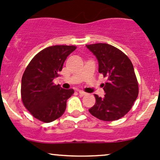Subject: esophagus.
<instances>
[{
    "mask_svg": "<svg viewBox=\"0 0 160 160\" xmlns=\"http://www.w3.org/2000/svg\"><path fill=\"white\" fill-rule=\"evenodd\" d=\"M78 92L81 95V96H85V95H87V92H85L83 90H78Z\"/></svg>",
    "mask_w": 160,
    "mask_h": 160,
    "instance_id": "obj_1",
    "label": "esophagus"
}]
</instances>
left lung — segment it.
Instances as JSON below:
<instances>
[{"label":"left lung","instance_id":"obj_1","mask_svg":"<svg viewBox=\"0 0 160 160\" xmlns=\"http://www.w3.org/2000/svg\"><path fill=\"white\" fill-rule=\"evenodd\" d=\"M86 46L97 58L99 73L108 78L102 84L106 92L104 97L95 94L96 103L89 112L100 120H118L131 110L138 98L134 66L125 54L111 45L96 43Z\"/></svg>","mask_w":160,"mask_h":160}]
</instances>
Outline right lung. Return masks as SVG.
Masks as SVG:
<instances>
[{
    "label": "right lung",
    "mask_w": 160,
    "mask_h": 160,
    "mask_svg": "<svg viewBox=\"0 0 160 160\" xmlns=\"http://www.w3.org/2000/svg\"><path fill=\"white\" fill-rule=\"evenodd\" d=\"M76 46L54 45L43 49L32 59L22 77L21 98L26 109L41 122H52L60 118L66 109L67 100L73 89L54 85L67 57Z\"/></svg>",
    "instance_id": "obj_1"
}]
</instances>
